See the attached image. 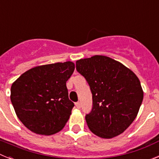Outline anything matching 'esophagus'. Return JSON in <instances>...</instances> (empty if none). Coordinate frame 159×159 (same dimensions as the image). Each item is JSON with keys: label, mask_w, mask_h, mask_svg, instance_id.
<instances>
[{"label": "esophagus", "mask_w": 159, "mask_h": 159, "mask_svg": "<svg viewBox=\"0 0 159 159\" xmlns=\"http://www.w3.org/2000/svg\"><path fill=\"white\" fill-rule=\"evenodd\" d=\"M75 107H76L78 108V109H80V107H81L80 102H76L75 103Z\"/></svg>", "instance_id": "obj_1"}]
</instances>
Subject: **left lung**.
Masks as SVG:
<instances>
[{
  "label": "left lung",
  "mask_w": 159,
  "mask_h": 159,
  "mask_svg": "<svg viewBox=\"0 0 159 159\" xmlns=\"http://www.w3.org/2000/svg\"><path fill=\"white\" fill-rule=\"evenodd\" d=\"M92 94V108L85 116L90 130L102 139L122 134L133 123L143 99L141 84L131 70L116 60L94 56L76 61Z\"/></svg>",
  "instance_id": "left-lung-1"
}]
</instances>
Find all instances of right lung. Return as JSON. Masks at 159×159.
Segmentation results:
<instances>
[{
    "mask_svg": "<svg viewBox=\"0 0 159 159\" xmlns=\"http://www.w3.org/2000/svg\"><path fill=\"white\" fill-rule=\"evenodd\" d=\"M74 70L71 61L37 66L12 84L11 102L29 130L50 135L64 128L74 107L66 86Z\"/></svg>",
    "mask_w": 159,
    "mask_h": 159,
    "instance_id": "obj_1",
    "label": "right lung"
}]
</instances>
